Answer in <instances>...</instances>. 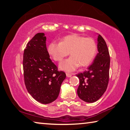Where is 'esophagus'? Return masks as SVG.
<instances>
[{"label": "esophagus", "mask_w": 130, "mask_h": 130, "mask_svg": "<svg viewBox=\"0 0 130 130\" xmlns=\"http://www.w3.org/2000/svg\"><path fill=\"white\" fill-rule=\"evenodd\" d=\"M66 76H67V77H68V78H70V77H71L72 74L67 73V72H66Z\"/></svg>", "instance_id": "1"}]
</instances>
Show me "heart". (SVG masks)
I'll list each match as a JSON object with an SVG mask.
<instances>
[{"instance_id": "b5f03b06", "label": "heart", "mask_w": 130, "mask_h": 130, "mask_svg": "<svg viewBox=\"0 0 130 130\" xmlns=\"http://www.w3.org/2000/svg\"><path fill=\"white\" fill-rule=\"evenodd\" d=\"M48 52L54 60L60 61L70 52L71 57L59 64V69L72 72L79 67H86L92 62L96 54L97 47L91 38L74 34L65 36L60 43L52 42L48 46Z\"/></svg>"}]
</instances>
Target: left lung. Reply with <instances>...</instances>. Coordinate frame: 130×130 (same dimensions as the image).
<instances>
[{
	"label": "left lung",
	"mask_w": 130,
	"mask_h": 130,
	"mask_svg": "<svg viewBox=\"0 0 130 130\" xmlns=\"http://www.w3.org/2000/svg\"><path fill=\"white\" fill-rule=\"evenodd\" d=\"M98 53L92 63L83 72L76 75L80 80L77 90L79 98L87 103H93L102 97L107 88L110 58L106 43L98 34Z\"/></svg>",
	"instance_id": "8db88e82"
}]
</instances>
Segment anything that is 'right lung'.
I'll use <instances>...</instances> for the list:
<instances>
[{
    "instance_id": "add662e5",
    "label": "right lung",
    "mask_w": 130,
    "mask_h": 130,
    "mask_svg": "<svg viewBox=\"0 0 130 130\" xmlns=\"http://www.w3.org/2000/svg\"><path fill=\"white\" fill-rule=\"evenodd\" d=\"M44 33H38L27 44L23 54V71L27 91L36 101L48 104L58 98L66 75L58 71L50 58Z\"/></svg>"
}]
</instances>
